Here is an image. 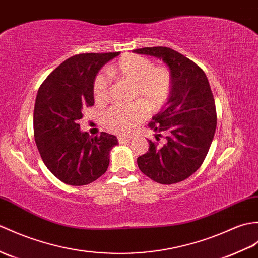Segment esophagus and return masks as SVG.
Wrapping results in <instances>:
<instances>
[{"instance_id":"esophagus-1","label":"esophagus","mask_w":258,"mask_h":258,"mask_svg":"<svg viewBox=\"0 0 258 258\" xmlns=\"http://www.w3.org/2000/svg\"><path fill=\"white\" fill-rule=\"evenodd\" d=\"M117 140H118V142L121 143V144H124V143L130 142L131 141V137L130 136H118Z\"/></svg>"}]
</instances>
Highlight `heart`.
I'll use <instances>...</instances> for the list:
<instances>
[{"label":"heart","instance_id":"heart-1","mask_svg":"<svg viewBox=\"0 0 258 258\" xmlns=\"http://www.w3.org/2000/svg\"><path fill=\"white\" fill-rule=\"evenodd\" d=\"M110 75L134 85L133 98L143 102L117 104L103 115L105 127L117 134H128L145 118L147 110L157 111L168 101L172 89V76L168 68L157 66L146 57L128 53L112 64ZM95 102L103 103L109 99L110 78L100 73L93 81Z\"/></svg>","mask_w":258,"mask_h":258}]
</instances>
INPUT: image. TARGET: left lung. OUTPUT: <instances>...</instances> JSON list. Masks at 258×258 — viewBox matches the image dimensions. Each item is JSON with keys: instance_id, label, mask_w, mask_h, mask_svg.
Segmentation results:
<instances>
[{"instance_id": "left-lung-1", "label": "left lung", "mask_w": 258, "mask_h": 258, "mask_svg": "<svg viewBox=\"0 0 258 258\" xmlns=\"http://www.w3.org/2000/svg\"><path fill=\"white\" fill-rule=\"evenodd\" d=\"M155 56L168 64L172 89L168 102L148 126L166 132L164 143L149 140L146 154L137 158L141 171L163 184L180 182L200 168L217 127L215 102L208 78L199 66L168 47L134 49Z\"/></svg>"}]
</instances>
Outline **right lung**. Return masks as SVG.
Returning a JSON list of instances; mask_svg holds the SVG:
<instances>
[{
    "label": "right lung",
    "mask_w": 258,
    "mask_h": 258,
    "mask_svg": "<svg viewBox=\"0 0 258 258\" xmlns=\"http://www.w3.org/2000/svg\"><path fill=\"white\" fill-rule=\"evenodd\" d=\"M116 52L79 53L68 58L41 83L34 109V137L44 164L70 185L93 182L106 171L114 135L82 133V110L94 104L93 81Z\"/></svg>",
    "instance_id": "1"
}]
</instances>
